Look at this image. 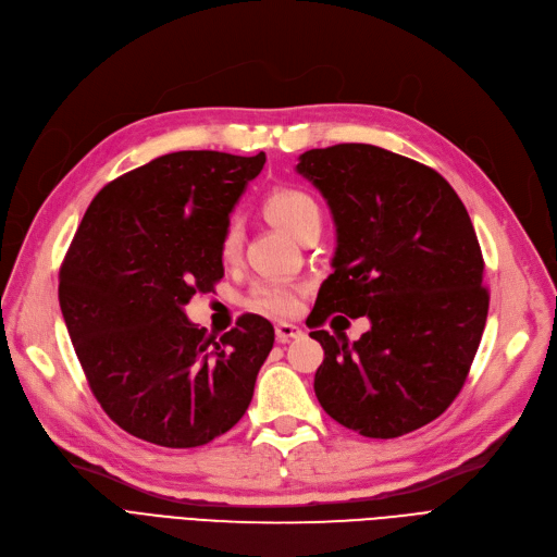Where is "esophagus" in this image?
<instances>
[{
  "mask_svg": "<svg viewBox=\"0 0 557 557\" xmlns=\"http://www.w3.org/2000/svg\"><path fill=\"white\" fill-rule=\"evenodd\" d=\"M301 335H304V331L299 326H295V324H289V322H278L276 324V339L283 342V344L289 342V339H297Z\"/></svg>",
  "mask_w": 557,
  "mask_h": 557,
  "instance_id": "esophagus-1",
  "label": "esophagus"
}]
</instances>
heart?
<instances>
[{
	"label": "heart",
	"mask_w": 557,
	"mask_h": 557,
	"mask_svg": "<svg viewBox=\"0 0 557 557\" xmlns=\"http://www.w3.org/2000/svg\"><path fill=\"white\" fill-rule=\"evenodd\" d=\"M264 213L272 222H276L281 228H285L289 235H295L299 240V235L314 226L322 224V208L314 201L312 195H308L301 188H276L264 199ZM243 245V231L237 220H228L222 237H220V258L224 262H233L240 253ZM301 304V287L289 285L283 281H262L256 283L251 295H249V306L260 310V312H270V314H293Z\"/></svg>",
	"instance_id": "heart-1"
}]
</instances>
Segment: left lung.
I'll return each mask as SVG.
<instances>
[{"mask_svg":"<svg viewBox=\"0 0 557 557\" xmlns=\"http://www.w3.org/2000/svg\"><path fill=\"white\" fill-rule=\"evenodd\" d=\"M337 228L333 274L310 312L324 362L314 394L342 426L389 440L437 419L462 389L490 295L483 253L460 197L435 170L374 145L299 156ZM367 315L354 345L319 326Z\"/></svg>","mask_w":557,"mask_h":557,"instance_id":"left-lung-1","label":"left lung"}]
</instances>
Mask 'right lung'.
I'll use <instances>...</instances> for the list:
<instances>
[{
    "label": "right lung",
    "mask_w": 557,
    "mask_h": 557,
    "mask_svg": "<svg viewBox=\"0 0 557 557\" xmlns=\"http://www.w3.org/2000/svg\"><path fill=\"white\" fill-rule=\"evenodd\" d=\"M264 153L174 151L97 193L65 253L59 301L95 399L120 429L193 448L247 412L274 326L243 314L220 337L183 306L224 276L220 237Z\"/></svg>",
    "instance_id": "obj_1"
}]
</instances>
